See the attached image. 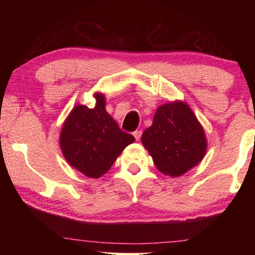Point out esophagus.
<instances>
[{"label":"esophagus","mask_w":255,"mask_h":255,"mask_svg":"<svg viewBox=\"0 0 255 255\" xmlns=\"http://www.w3.org/2000/svg\"><path fill=\"white\" fill-rule=\"evenodd\" d=\"M132 134H133L135 140H139V139H140V137H141V131L140 130H135Z\"/></svg>","instance_id":"34e87169"}]
</instances>
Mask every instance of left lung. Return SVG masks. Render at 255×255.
<instances>
[{"instance_id":"obj_1","label":"left lung","mask_w":255,"mask_h":255,"mask_svg":"<svg viewBox=\"0 0 255 255\" xmlns=\"http://www.w3.org/2000/svg\"><path fill=\"white\" fill-rule=\"evenodd\" d=\"M141 142L156 168L173 177L198 165L207 152L203 128L188 104L179 101L158 108Z\"/></svg>"}]
</instances>
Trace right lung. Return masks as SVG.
<instances>
[{"instance_id":"obj_1","label":"right lung","mask_w":255,"mask_h":255,"mask_svg":"<svg viewBox=\"0 0 255 255\" xmlns=\"http://www.w3.org/2000/svg\"><path fill=\"white\" fill-rule=\"evenodd\" d=\"M95 108L78 106L62 125L60 147L72 167L86 176L97 179L111 168L134 137L122 131L107 113L103 94H95Z\"/></svg>"}]
</instances>
